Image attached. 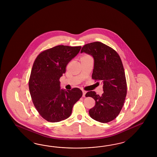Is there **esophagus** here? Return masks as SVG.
I'll return each instance as SVG.
<instances>
[{
    "mask_svg": "<svg viewBox=\"0 0 157 157\" xmlns=\"http://www.w3.org/2000/svg\"><path fill=\"white\" fill-rule=\"evenodd\" d=\"M82 92H83V95H82V97H85L86 91H83Z\"/></svg>",
    "mask_w": 157,
    "mask_h": 157,
    "instance_id": "obj_1",
    "label": "esophagus"
}]
</instances>
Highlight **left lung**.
<instances>
[{"mask_svg":"<svg viewBox=\"0 0 157 157\" xmlns=\"http://www.w3.org/2000/svg\"><path fill=\"white\" fill-rule=\"evenodd\" d=\"M83 52L93 57L92 78L103 85L101 96L94 91L86 94V97H91L95 101V106L89 110V115L100 123H108L119 115L127 95L123 63L113 49L101 42L86 44L81 49V53Z\"/></svg>","mask_w":157,"mask_h":157,"instance_id":"8db88e82","label":"left lung"}]
</instances>
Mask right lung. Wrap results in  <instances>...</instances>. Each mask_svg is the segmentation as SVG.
I'll return each mask as SVG.
<instances>
[{
  "instance_id": "add662e5",
  "label": "right lung",
  "mask_w": 157,
  "mask_h": 157,
  "mask_svg": "<svg viewBox=\"0 0 157 157\" xmlns=\"http://www.w3.org/2000/svg\"><path fill=\"white\" fill-rule=\"evenodd\" d=\"M81 49V46L57 45L39 54L34 62L29 91L34 106L48 121L55 123L68 118L74 105L82 96L78 88L61 89L59 81L68 63Z\"/></svg>"
}]
</instances>
